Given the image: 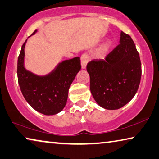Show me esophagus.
I'll list each match as a JSON object with an SVG mask.
<instances>
[{
	"instance_id": "1",
	"label": "esophagus",
	"mask_w": 159,
	"mask_h": 159,
	"mask_svg": "<svg viewBox=\"0 0 159 159\" xmlns=\"http://www.w3.org/2000/svg\"><path fill=\"white\" fill-rule=\"evenodd\" d=\"M89 61V57L87 54H83L80 57V63H81V67L83 69H85L86 67L88 62Z\"/></svg>"
}]
</instances>
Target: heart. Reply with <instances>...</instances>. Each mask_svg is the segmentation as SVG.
<instances>
[{
	"mask_svg": "<svg viewBox=\"0 0 159 159\" xmlns=\"http://www.w3.org/2000/svg\"><path fill=\"white\" fill-rule=\"evenodd\" d=\"M110 47H111V42L110 41H106L100 45V46L98 48L96 53L98 55H101L106 53L108 50L110 49Z\"/></svg>",
	"mask_w": 159,
	"mask_h": 159,
	"instance_id": "heart-1",
	"label": "heart"
}]
</instances>
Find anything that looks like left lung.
<instances>
[{"label": "left lung", "mask_w": 159, "mask_h": 159, "mask_svg": "<svg viewBox=\"0 0 159 159\" xmlns=\"http://www.w3.org/2000/svg\"><path fill=\"white\" fill-rule=\"evenodd\" d=\"M86 69L93 97L105 109L121 108L137 92L142 64L134 42L125 32H121L120 44L105 59L89 62Z\"/></svg>", "instance_id": "obj_1"}]
</instances>
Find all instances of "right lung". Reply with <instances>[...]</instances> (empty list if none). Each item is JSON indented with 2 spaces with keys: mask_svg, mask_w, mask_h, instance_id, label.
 <instances>
[{
  "mask_svg": "<svg viewBox=\"0 0 159 159\" xmlns=\"http://www.w3.org/2000/svg\"><path fill=\"white\" fill-rule=\"evenodd\" d=\"M37 30L33 32L34 34ZM22 44L17 59V79L25 99L36 111L53 115L64 109L69 89L80 68V57L59 63L55 69L45 75H38L25 68V47Z\"/></svg>",
  "mask_w": 159,
  "mask_h": 159,
  "instance_id": "add662e5",
  "label": "right lung"
}]
</instances>
